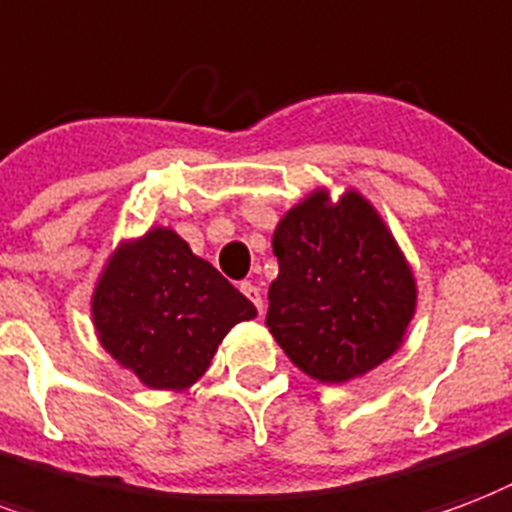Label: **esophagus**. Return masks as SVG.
I'll use <instances>...</instances> for the list:
<instances>
[{
    "mask_svg": "<svg viewBox=\"0 0 512 512\" xmlns=\"http://www.w3.org/2000/svg\"><path fill=\"white\" fill-rule=\"evenodd\" d=\"M241 293L257 306V312L263 314V295H260V287H255L252 282H241Z\"/></svg>",
    "mask_w": 512,
    "mask_h": 512,
    "instance_id": "esophagus-1",
    "label": "esophagus"
}]
</instances>
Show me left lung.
<instances>
[{
    "label": "left lung",
    "mask_w": 512,
    "mask_h": 512,
    "mask_svg": "<svg viewBox=\"0 0 512 512\" xmlns=\"http://www.w3.org/2000/svg\"><path fill=\"white\" fill-rule=\"evenodd\" d=\"M274 255L266 325L301 372L347 382L399 350L418 301L415 276L361 192L336 203L325 189L312 192L274 230Z\"/></svg>",
    "instance_id": "left-lung-1"
}]
</instances>
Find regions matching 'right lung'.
Masks as SVG:
<instances>
[{
	"mask_svg": "<svg viewBox=\"0 0 512 512\" xmlns=\"http://www.w3.org/2000/svg\"><path fill=\"white\" fill-rule=\"evenodd\" d=\"M255 314L252 301L168 227L121 244L92 295L102 347L157 391L198 382L225 333Z\"/></svg>",
	"mask_w": 512,
	"mask_h": 512,
	"instance_id": "right-lung-1",
	"label": "right lung"
}]
</instances>
